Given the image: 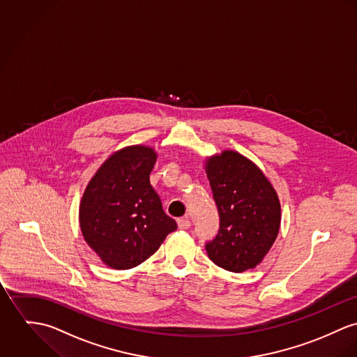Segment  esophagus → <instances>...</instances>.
I'll use <instances>...</instances> for the list:
<instances>
[{
    "mask_svg": "<svg viewBox=\"0 0 357 357\" xmlns=\"http://www.w3.org/2000/svg\"><path fill=\"white\" fill-rule=\"evenodd\" d=\"M190 226H192V222H190L188 218H181V219H178V227H179V229L186 230V229H189Z\"/></svg>",
    "mask_w": 357,
    "mask_h": 357,
    "instance_id": "obj_1",
    "label": "esophagus"
}]
</instances>
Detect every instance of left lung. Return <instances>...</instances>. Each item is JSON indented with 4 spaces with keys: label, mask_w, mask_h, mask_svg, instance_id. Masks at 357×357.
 <instances>
[{
    "label": "left lung",
    "mask_w": 357,
    "mask_h": 357,
    "mask_svg": "<svg viewBox=\"0 0 357 357\" xmlns=\"http://www.w3.org/2000/svg\"><path fill=\"white\" fill-rule=\"evenodd\" d=\"M206 175L220 219L216 237L205 243L209 259L231 273L256 267L279 231L274 188L250 160L231 151L209 160Z\"/></svg>",
    "instance_id": "8db88e82"
}]
</instances>
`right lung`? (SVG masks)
I'll list each match as a JSON object with an SVG mask.
<instances>
[{
  "mask_svg": "<svg viewBox=\"0 0 357 357\" xmlns=\"http://www.w3.org/2000/svg\"><path fill=\"white\" fill-rule=\"evenodd\" d=\"M155 162L156 153L151 148H124L100 167L84 190L79 209L82 234L115 270L141 264L178 229L151 185Z\"/></svg>",
  "mask_w": 357,
  "mask_h": 357,
  "instance_id": "add662e5",
  "label": "right lung"
}]
</instances>
